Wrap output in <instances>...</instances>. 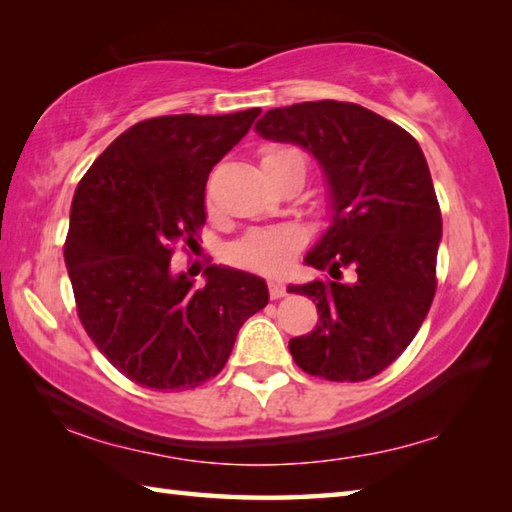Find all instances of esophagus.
<instances>
[{"label": "esophagus", "instance_id": "34e87169", "mask_svg": "<svg viewBox=\"0 0 512 512\" xmlns=\"http://www.w3.org/2000/svg\"><path fill=\"white\" fill-rule=\"evenodd\" d=\"M268 290H270V299L286 297V286L281 284L279 279H270V281H268Z\"/></svg>", "mask_w": 512, "mask_h": 512}]
</instances>
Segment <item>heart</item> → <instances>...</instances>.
<instances>
[{
    "mask_svg": "<svg viewBox=\"0 0 512 512\" xmlns=\"http://www.w3.org/2000/svg\"><path fill=\"white\" fill-rule=\"evenodd\" d=\"M299 156L295 149L273 147L264 154V162H281L286 158ZM299 244V231L292 226L266 228V231H253L233 246H228L226 257L235 266L257 270V273H281L286 270L292 253Z\"/></svg>",
    "mask_w": 512,
    "mask_h": 512,
    "instance_id": "heart-1",
    "label": "heart"
}]
</instances>
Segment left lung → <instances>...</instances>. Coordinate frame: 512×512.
I'll return each instance as SVG.
<instances>
[{"label":"left lung","mask_w":512,"mask_h":512,"mask_svg":"<svg viewBox=\"0 0 512 512\" xmlns=\"http://www.w3.org/2000/svg\"><path fill=\"white\" fill-rule=\"evenodd\" d=\"M255 132L310 151L328 187L330 226L306 264L332 281L288 286L319 310L290 354L325 380L372 378L405 352L436 295L442 217L422 149L396 123L339 101L275 107Z\"/></svg>","instance_id":"8db88e82"}]
</instances>
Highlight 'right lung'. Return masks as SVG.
<instances>
[{
  "label": "right lung",
  "mask_w": 512,
  "mask_h": 512,
  "mask_svg": "<svg viewBox=\"0 0 512 512\" xmlns=\"http://www.w3.org/2000/svg\"><path fill=\"white\" fill-rule=\"evenodd\" d=\"M259 107L173 114L118 136L76 187L65 266L85 332L118 372L158 389H193L226 365L237 332L266 308L268 286L244 270H204V288L171 268L173 246L206 222L211 169Z\"/></svg>",
  "instance_id": "obj_1"
}]
</instances>
